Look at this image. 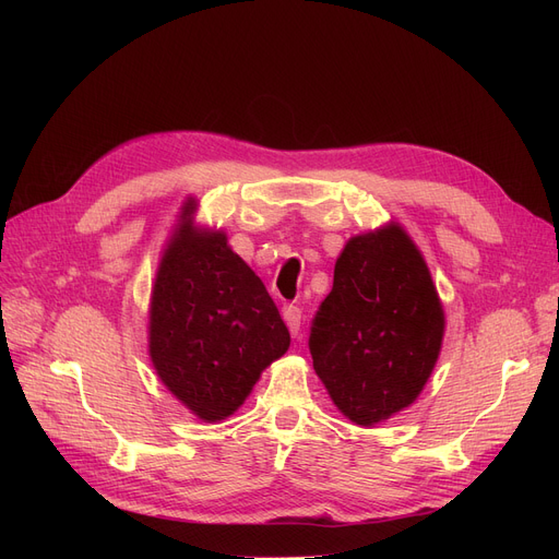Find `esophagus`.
<instances>
[{"mask_svg":"<svg viewBox=\"0 0 559 559\" xmlns=\"http://www.w3.org/2000/svg\"><path fill=\"white\" fill-rule=\"evenodd\" d=\"M283 319H285V324H287L292 337H297L299 331H301V310L297 306H292V304L283 306Z\"/></svg>","mask_w":559,"mask_h":559,"instance_id":"obj_1","label":"esophagus"}]
</instances>
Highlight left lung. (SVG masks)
I'll list each match as a JSON object with an SVG mask.
<instances>
[{"label": "left lung", "instance_id": "8db88e82", "mask_svg": "<svg viewBox=\"0 0 559 559\" xmlns=\"http://www.w3.org/2000/svg\"><path fill=\"white\" fill-rule=\"evenodd\" d=\"M444 337V310L407 233L392 224L350 238L310 326V356L340 413L373 426L424 390Z\"/></svg>", "mask_w": 559, "mask_h": 559}]
</instances>
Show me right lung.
<instances>
[{
    "label": "right lung",
    "mask_w": 559,
    "mask_h": 559,
    "mask_svg": "<svg viewBox=\"0 0 559 559\" xmlns=\"http://www.w3.org/2000/svg\"><path fill=\"white\" fill-rule=\"evenodd\" d=\"M287 346L270 292L224 233L192 226L188 203L152 295L150 354L167 390L201 421L226 419Z\"/></svg>",
    "instance_id": "obj_1"
}]
</instances>
